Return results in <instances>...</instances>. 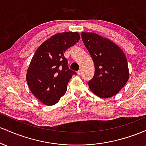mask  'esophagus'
Wrapping results in <instances>:
<instances>
[{
    "label": "esophagus",
    "mask_w": 146,
    "mask_h": 146,
    "mask_svg": "<svg viewBox=\"0 0 146 146\" xmlns=\"http://www.w3.org/2000/svg\"><path fill=\"white\" fill-rule=\"evenodd\" d=\"M78 74L79 75H80L82 74V69L79 70V71H78Z\"/></svg>",
    "instance_id": "1"
}]
</instances>
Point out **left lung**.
Listing matches in <instances>:
<instances>
[{"instance_id": "obj_1", "label": "left lung", "mask_w": 146, "mask_h": 146, "mask_svg": "<svg viewBox=\"0 0 146 146\" xmlns=\"http://www.w3.org/2000/svg\"><path fill=\"white\" fill-rule=\"evenodd\" d=\"M82 38L95 64V74L88 82L90 90L101 98L114 96L129 79L126 57L121 48L95 33L82 32Z\"/></svg>"}]
</instances>
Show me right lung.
<instances>
[{
    "label": "right lung",
    "instance_id": "1",
    "mask_svg": "<svg viewBox=\"0 0 146 146\" xmlns=\"http://www.w3.org/2000/svg\"><path fill=\"white\" fill-rule=\"evenodd\" d=\"M79 40L78 32L57 33L35 52L26 80L33 95L44 105L56 104L66 93L68 81L76 73L68 68L64 54Z\"/></svg>",
    "mask_w": 146,
    "mask_h": 146
}]
</instances>
